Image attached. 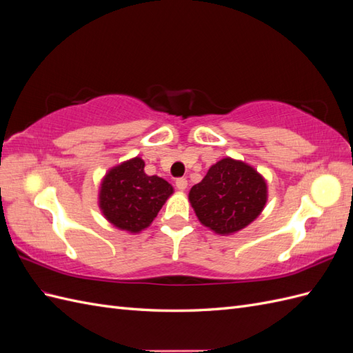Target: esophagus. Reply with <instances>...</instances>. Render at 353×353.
Segmentation results:
<instances>
[{"label": "esophagus", "mask_w": 353, "mask_h": 353, "mask_svg": "<svg viewBox=\"0 0 353 353\" xmlns=\"http://www.w3.org/2000/svg\"><path fill=\"white\" fill-rule=\"evenodd\" d=\"M175 185H176L178 190L184 191V190L187 188V185H188V181H187V178H178V179L175 181Z\"/></svg>", "instance_id": "obj_1"}]
</instances>
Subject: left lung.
<instances>
[{"label":"left lung","mask_w":353,"mask_h":353,"mask_svg":"<svg viewBox=\"0 0 353 353\" xmlns=\"http://www.w3.org/2000/svg\"><path fill=\"white\" fill-rule=\"evenodd\" d=\"M188 197L203 225L231 234L259 216L266 203V183L252 166L227 157L208 170Z\"/></svg>","instance_id":"obj_1"}]
</instances>
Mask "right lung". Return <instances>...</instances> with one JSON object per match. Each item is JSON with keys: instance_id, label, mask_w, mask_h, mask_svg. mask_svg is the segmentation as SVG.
Segmentation results:
<instances>
[{"instance_id": "obj_1", "label": "right lung", "mask_w": 353, "mask_h": 353, "mask_svg": "<svg viewBox=\"0 0 353 353\" xmlns=\"http://www.w3.org/2000/svg\"><path fill=\"white\" fill-rule=\"evenodd\" d=\"M174 193L168 181L144 172L140 157L113 168L100 190V208L114 227L130 232L147 228Z\"/></svg>"}]
</instances>
